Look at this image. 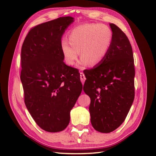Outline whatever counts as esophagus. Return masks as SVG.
Returning <instances> with one entry per match:
<instances>
[{
	"mask_svg": "<svg viewBox=\"0 0 156 156\" xmlns=\"http://www.w3.org/2000/svg\"><path fill=\"white\" fill-rule=\"evenodd\" d=\"M85 80H86V77H85V75L84 74V72H80V80H81L82 84L84 83Z\"/></svg>",
	"mask_w": 156,
	"mask_h": 156,
	"instance_id": "obj_1",
	"label": "esophagus"
}]
</instances>
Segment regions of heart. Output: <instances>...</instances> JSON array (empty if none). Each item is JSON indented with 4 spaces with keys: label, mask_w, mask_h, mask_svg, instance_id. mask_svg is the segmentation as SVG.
<instances>
[{
    "label": "heart",
    "mask_w": 156,
    "mask_h": 156,
    "mask_svg": "<svg viewBox=\"0 0 156 156\" xmlns=\"http://www.w3.org/2000/svg\"><path fill=\"white\" fill-rule=\"evenodd\" d=\"M112 39V31L107 25L86 23L78 25L69 33V42L65 39L62 41L64 61L68 66H74L80 51L82 66L101 64L110 51Z\"/></svg>",
    "instance_id": "b5f03b06"
}]
</instances>
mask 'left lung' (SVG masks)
<instances>
[{
    "instance_id": "8db88e82",
    "label": "left lung",
    "mask_w": 156,
    "mask_h": 156,
    "mask_svg": "<svg viewBox=\"0 0 156 156\" xmlns=\"http://www.w3.org/2000/svg\"><path fill=\"white\" fill-rule=\"evenodd\" d=\"M113 39L105 59L84 72V91L90 98L92 127L101 133L117 129L127 117L135 97V67L131 45L127 35L111 23Z\"/></svg>"
}]
</instances>
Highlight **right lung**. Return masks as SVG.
Returning <instances> with one entry per match:
<instances>
[{
    "instance_id": "add662e5",
    "label": "right lung",
    "mask_w": 156,
    "mask_h": 156,
    "mask_svg": "<svg viewBox=\"0 0 156 156\" xmlns=\"http://www.w3.org/2000/svg\"><path fill=\"white\" fill-rule=\"evenodd\" d=\"M74 21L63 16L32 27L22 45L21 80L24 101L36 123L48 132L66 128L82 84L78 69L64 62L62 37Z\"/></svg>"
}]
</instances>
